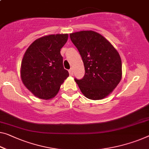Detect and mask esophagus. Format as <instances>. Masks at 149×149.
I'll return each instance as SVG.
<instances>
[{"label": "esophagus", "instance_id": "obj_1", "mask_svg": "<svg viewBox=\"0 0 149 149\" xmlns=\"http://www.w3.org/2000/svg\"><path fill=\"white\" fill-rule=\"evenodd\" d=\"M69 73H70V75H73V74H74V70H73L72 68H71L69 70Z\"/></svg>", "mask_w": 149, "mask_h": 149}]
</instances>
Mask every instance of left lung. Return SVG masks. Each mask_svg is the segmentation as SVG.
Masks as SVG:
<instances>
[{
  "label": "left lung",
  "instance_id": "8db88e82",
  "mask_svg": "<svg viewBox=\"0 0 149 149\" xmlns=\"http://www.w3.org/2000/svg\"><path fill=\"white\" fill-rule=\"evenodd\" d=\"M70 36L85 68L84 76L80 79L75 78V81L88 99L104 98L122 78L119 53L102 35L92 31L71 33Z\"/></svg>",
  "mask_w": 149,
  "mask_h": 149
}]
</instances>
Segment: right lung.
Masks as SVG:
<instances>
[{
  "label": "right lung",
  "instance_id": "add662e5",
  "mask_svg": "<svg viewBox=\"0 0 149 149\" xmlns=\"http://www.w3.org/2000/svg\"><path fill=\"white\" fill-rule=\"evenodd\" d=\"M68 38V34L50 35L35 40L26 49L21 63V79L35 96L45 100L54 97L69 76L60 53Z\"/></svg>",
  "mask_w": 149,
  "mask_h": 149
}]
</instances>
